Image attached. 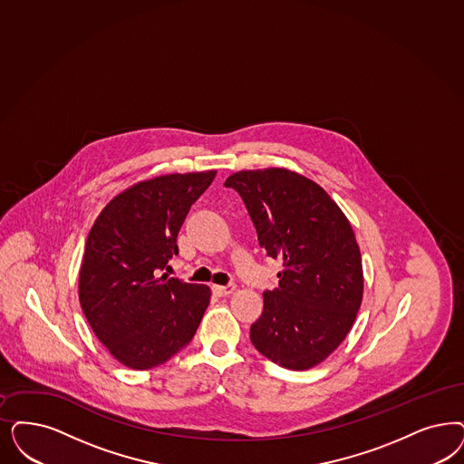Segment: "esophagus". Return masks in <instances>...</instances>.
Returning <instances> with one entry per match:
<instances>
[{"label": "esophagus", "instance_id": "esophagus-1", "mask_svg": "<svg viewBox=\"0 0 464 464\" xmlns=\"http://www.w3.org/2000/svg\"><path fill=\"white\" fill-rule=\"evenodd\" d=\"M237 289L235 285H226V286H212V291L218 295V296H229L233 291Z\"/></svg>", "mask_w": 464, "mask_h": 464}]
</instances>
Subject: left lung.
<instances>
[{
    "instance_id": "left-lung-1",
    "label": "left lung",
    "mask_w": 464,
    "mask_h": 464,
    "mask_svg": "<svg viewBox=\"0 0 464 464\" xmlns=\"http://www.w3.org/2000/svg\"><path fill=\"white\" fill-rule=\"evenodd\" d=\"M224 187L240 195L266 256L283 262L252 344L281 367L319 365L348 336L363 296L352 224L322 187L288 169L240 171Z\"/></svg>"
}]
</instances>
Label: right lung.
Masks as SVG:
<instances>
[{"label": "right lung", "instance_id": "add662e5", "mask_svg": "<svg viewBox=\"0 0 464 464\" xmlns=\"http://www.w3.org/2000/svg\"><path fill=\"white\" fill-rule=\"evenodd\" d=\"M216 171L166 175L116 195L85 243L83 315L112 356L133 370L168 362L195 336L210 289L160 271L178 256V231Z\"/></svg>", "mask_w": 464, "mask_h": 464}]
</instances>
